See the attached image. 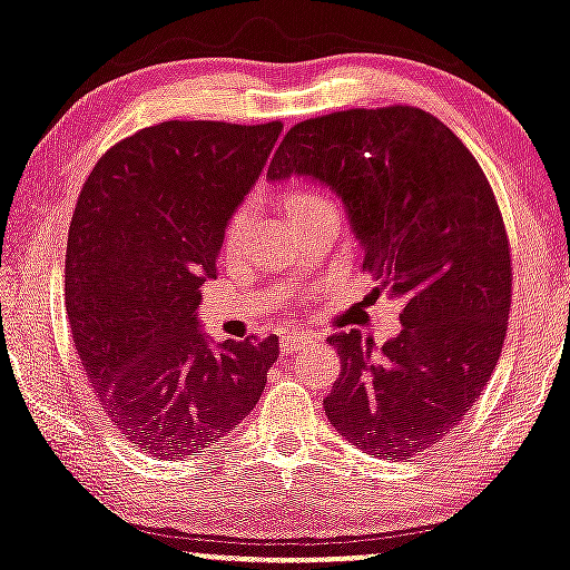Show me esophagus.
<instances>
[{
	"instance_id": "obj_1",
	"label": "esophagus",
	"mask_w": 570,
	"mask_h": 570,
	"mask_svg": "<svg viewBox=\"0 0 570 570\" xmlns=\"http://www.w3.org/2000/svg\"><path fill=\"white\" fill-rule=\"evenodd\" d=\"M309 334H297V331H294V334H286L284 338H281V352H284V355H292V352H297V350H302L305 347V344L309 342Z\"/></svg>"
}]
</instances>
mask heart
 Returning <instances> with one entry per match:
<instances>
[{
    "mask_svg": "<svg viewBox=\"0 0 570 570\" xmlns=\"http://www.w3.org/2000/svg\"><path fill=\"white\" fill-rule=\"evenodd\" d=\"M284 202H286V210H289V215H292L297 210H305V207H309V205H315V202H326V197L315 189H305V186H292V189L284 191ZM247 215H249V207H239V210L232 215V220H228V226H226L228 247H232V244L242 236L244 223H247Z\"/></svg>",
    "mask_w": 570,
    "mask_h": 570,
    "instance_id": "1",
    "label": "heart"
}]
</instances>
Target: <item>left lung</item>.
I'll return each instance as SVG.
<instances>
[{"instance_id": "8db88e82", "label": "left lung", "mask_w": 570, "mask_h": 570, "mask_svg": "<svg viewBox=\"0 0 570 570\" xmlns=\"http://www.w3.org/2000/svg\"><path fill=\"white\" fill-rule=\"evenodd\" d=\"M309 176L347 207L363 271L402 299L384 347L347 331L326 342L342 373L323 407L368 455L434 446L481 397L508 334L513 268L502 213L468 147L410 105L342 110L286 131L271 181Z\"/></svg>"}]
</instances>
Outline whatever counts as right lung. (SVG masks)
I'll use <instances>...</instances> for the list:
<instances>
[{"label":"right lung","mask_w":570,"mask_h":570,"mask_svg":"<svg viewBox=\"0 0 570 570\" xmlns=\"http://www.w3.org/2000/svg\"><path fill=\"white\" fill-rule=\"evenodd\" d=\"M281 128L165 120L107 149L78 194L65 252L73 344L112 426L153 458L232 434L278 357L276 336L210 350L197 307Z\"/></svg>","instance_id":"1"}]
</instances>
